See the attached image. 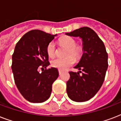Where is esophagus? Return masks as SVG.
<instances>
[{
	"label": "esophagus",
	"instance_id": "obj_1",
	"mask_svg": "<svg viewBox=\"0 0 121 121\" xmlns=\"http://www.w3.org/2000/svg\"><path fill=\"white\" fill-rule=\"evenodd\" d=\"M58 72H59V74H60V75H61V74L62 73L63 71H62V70H59Z\"/></svg>",
	"mask_w": 121,
	"mask_h": 121
}]
</instances>
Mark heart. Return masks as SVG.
Returning a JSON list of instances; mask_svg holds the SVG:
<instances>
[{
    "label": "heart",
    "mask_w": 121,
    "mask_h": 121,
    "mask_svg": "<svg viewBox=\"0 0 121 121\" xmlns=\"http://www.w3.org/2000/svg\"><path fill=\"white\" fill-rule=\"evenodd\" d=\"M60 43L61 44L64 45L68 48L67 51L66 55L68 56L65 58H58L52 61L51 65L53 67L56 68L59 70H65L69 66H72V65L75 63V59L73 56L78 58L80 56L82 53V48L79 45H76L77 41L72 37L64 36L60 39ZM46 52L48 56L51 58H53L56 56V45L54 41H51L47 46L46 48ZM69 55H72L71 56H69Z\"/></svg>",
    "instance_id": "b5f03b06"
}]
</instances>
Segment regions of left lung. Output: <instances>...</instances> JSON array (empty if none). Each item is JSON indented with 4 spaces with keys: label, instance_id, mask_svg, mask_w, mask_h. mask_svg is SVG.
<instances>
[{
    "label": "left lung",
    "instance_id": "8db88e82",
    "mask_svg": "<svg viewBox=\"0 0 121 121\" xmlns=\"http://www.w3.org/2000/svg\"><path fill=\"white\" fill-rule=\"evenodd\" d=\"M66 35L82 38L83 51L79 63L74 67L79 72H69L70 78L66 82V92L73 101H87L103 84L108 67V55L103 41L90 27H80Z\"/></svg>",
    "mask_w": 121,
    "mask_h": 121
}]
</instances>
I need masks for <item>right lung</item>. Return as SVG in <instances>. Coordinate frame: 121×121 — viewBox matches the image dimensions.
<instances>
[{
  "label": "right lung",
  "instance_id": "right-lung-1",
  "mask_svg": "<svg viewBox=\"0 0 121 121\" xmlns=\"http://www.w3.org/2000/svg\"><path fill=\"white\" fill-rule=\"evenodd\" d=\"M56 36L35 29L26 33L16 44L12 57L14 81L22 95L30 102L41 103L48 99L52 85L58 77L56 68L46 69L49 65L46 48ZM41 66L45 70L39 73L37 69Z\"/></svg>",
  "mask_w": 121,
  "mask_h": 121
}]
</instances>
